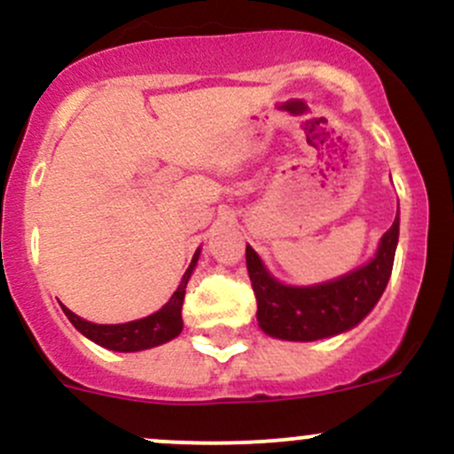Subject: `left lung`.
Returning <instances> with one entry per match:
<instances>
[{"label":"left lung","instance_id":"1","mask_svg":"<svg viewBox=\"0 0 454 454\" xmlns=\"http://www.w3.org/2000/svg\"><path fill=\"white\" fill-rule=\"evenodd\" d=\"M400 217L382 235L373 259L347 277L312 287L283 286L268 274L259 254L246 246L256 320L268 336L281 340H320L356 327L382 296L395 259Z\"/></svg>","mask_w":454,"mask_h":454}]
</instances>
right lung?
I'll list each match as a JSON object with an SVG mask.
<instances>
[{"mask_svg": "<svg viewBox=\"0 0 454 454\" xmlns=\"http://www.w3.org/2000/svg\"><path fill=\"white\" fill-rule=\"evenodd\" d=\"M200 253H195L193 261H191L189 270L182 277L180 287L173 292V296L168 299V303L162 309H158L155 314L146 316V318L131 320L125 325H96L87 323V320L79 318L74 312L61 305L63 312H66L70 323L79 329L83 336L94 340L96 345L107 347L112 351H140V349H151V347H158L162 342L173 340L177 333L182 332V303H184L186 294V283H189L191 272H193L195 263H198Z\"/></svg>", "mask_w": 454, "mask_h": 454, "instance_id": "obj_1", "label": "right lung"}]
</instances>
